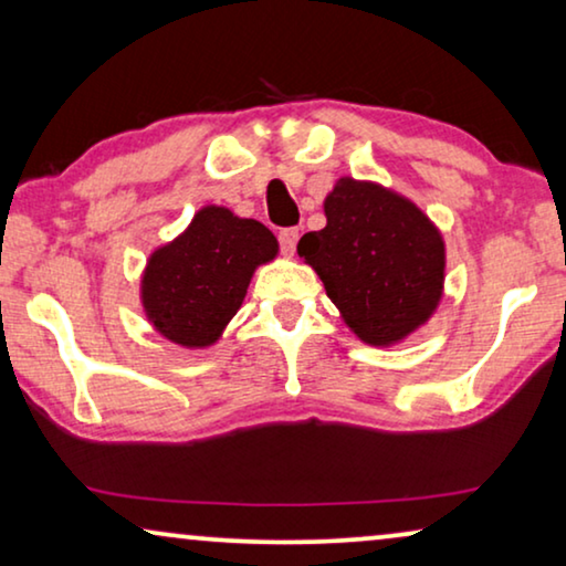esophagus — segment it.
<instances>
[{
    "label": "esophagus",
    "instance_id": "34e87169",
    "mask_svg": "<svg viewBox=\"0 0 566 566\" xmlns=\"http://www.w3.org/2000/svg\"><path fill=\"white\" fill-rule=\"evenodd\" d=\"M277 242H281V250L285 254H293L296 252V242H298V229H293V227L281 229L277 231Z\"/></svg>",
    "mask_w": 566,
    "mask_h": 566
}]
</instances>
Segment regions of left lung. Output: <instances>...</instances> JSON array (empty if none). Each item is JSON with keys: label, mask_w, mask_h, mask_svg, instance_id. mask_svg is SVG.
I'll use <instances>...</instances> for the list:
<instances>
[{"label": "left lung", "mask_w": 566, "mask_h": 566, "mask_svg": "<svg viewBox=\"0 0 566 566\" xmlns=\"http://www.w3.org/2000/svg\"><path fill=\"white\" fill-rule=\"evenodd\" d=\"M327 227L298 254L322 277L355 335L370 345L407 337L436 312L446 250L420 208L370 182L339 180L324 200Z\"/></svg>", "instance_id": "1"}]
</instances>
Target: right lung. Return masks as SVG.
<instances>
[{"label": "right lung", "mask_w": 566, "mask_h": 566, "mask_svg": "<svg viewBox=\"0 0 566 566\" xmlns=\"http://www.w3.org/2000/svg\"><path fill=\"white\" fill-rule=\"evenodd\" d=\"M275 252L273 231L260 221L237 219L227 208H203L180 239L149 260L146 314L172 343L211 345L242 306L254 268Z\"/></svg>", "instance_id": "right-lung-1"}]
</instances>
